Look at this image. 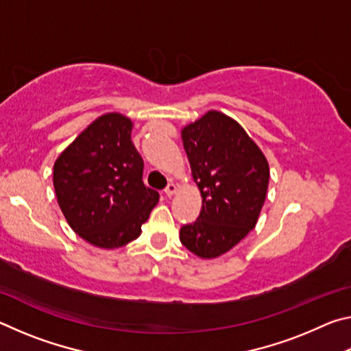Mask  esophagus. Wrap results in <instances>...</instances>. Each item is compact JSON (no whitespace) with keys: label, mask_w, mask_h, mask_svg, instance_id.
<instances>
[{"label":"esophagus","mask_w":351,"mask_h":351,"mask_svg":"<svg viewBox=\"0 0 351 351\" xmlns=\"http://www.w3.org/2000/svg\"><path fill=\"white\" fill-rule=\"evenodd\" d=\"M176 190H178V187L175 186V184H169V186L164 189V193L170 198V197H173V195L176 193Z\"/></svg>","instance_id":"esophagus-1"}]
</instances>
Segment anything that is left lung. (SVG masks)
I'll return each mask as SVG.
<instances>
[{"label": "left lung", "instance_id": "left-lung-1", "mask_svg": "<svg viewBox=\"0 0 351 351\" xmlns=\"http://www.w3.org/2000/svg\"><path fill=\"white\" fill-rule=\"evenodd\" d=\"M181 139L203 206L197 221L182 226L180 240L197 257L217 258L257 224L268 192V159L235 119L217 110L182 127Z\"/></svg>", "mask_w": 351, "mask_h": 351}]
</instances>
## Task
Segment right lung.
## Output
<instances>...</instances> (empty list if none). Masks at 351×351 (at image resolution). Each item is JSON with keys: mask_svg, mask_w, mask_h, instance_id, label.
Wrapping results in <instances>:
<instances>
[{"mask_svg": "<svg viewBox=\"0 0 351 351\" xmlns=\"http://www.w3.org/2000/svg\"><path fill=\"white\" fill-rule=\"evenodd\" d=\"M133 121L105 112L54 162L57 203L74 232L100 249L138 239L159 193L142 182V161L132 142Z\"/></svg>", "mask_w": 351, "mask_h": 351, "instance_id": "obj_1", "label": "right lung"}]
</instances>
